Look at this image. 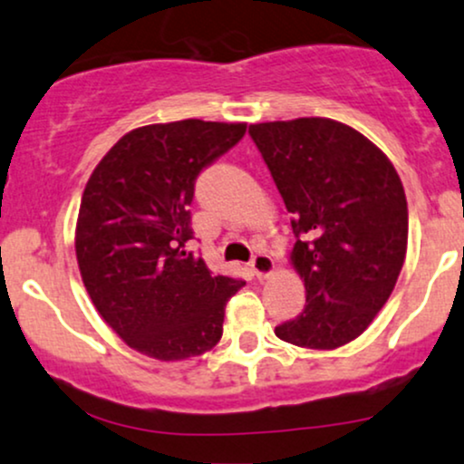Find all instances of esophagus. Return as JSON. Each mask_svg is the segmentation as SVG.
<instances>
[{
	"label": "esophagus",
	"mask_w": 464,
	"mask_h": 464,
	"mask_svg": "<svg viewBox=\"0 0 464 464\" xmlns=\"http://www.w3.org/2000/svg\"><path fill=\"white\" fill-rule=\"evenodd\" d=\"M252 271L258 280H266V277L274 276V271H276L274 258L266 254H256L252 258Z\"/></svg>",
	"instance_id": "1"
}]
</instances>
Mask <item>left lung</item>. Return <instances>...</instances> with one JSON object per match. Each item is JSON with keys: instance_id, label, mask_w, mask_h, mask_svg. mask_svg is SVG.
<instances>
[{"instance_id": "1", "label": "left lung", "mask_w": 464, "mask_h": 464, "mask_svg": "<svg viewBox=\"0 0 464 464\" xmlns=\"http://www.w3.org/2000/svg\"><path fill=\"white\" fill-rule=\"evenodd\" d=\"M297 241L291 266L306 288L277 339L336 350L358 339L393 293L408 247V206L393 162L350 125L325 117L249 125Z\"/></svg>"}]
</instances>
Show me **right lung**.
I'll use <instances>...</instances> for the list:
<instances>
[{"mask_svg":"<svg viewBox=\"0 0 464 464\" xmlns=\"http://www.w3.org/2000/svg\"><path fill=\"white\" fill-rule=\"evenodd\" d=\"M247 123L182 119L130 130L92 169L75 221V256L92 306L136 352L162 362L221 339L243 280L187 252L195 178L243 139Z\"/></svg>","mask_w":464,"mask_h":464,"instance_id":"1","label":"right lung"}]
</instances>
